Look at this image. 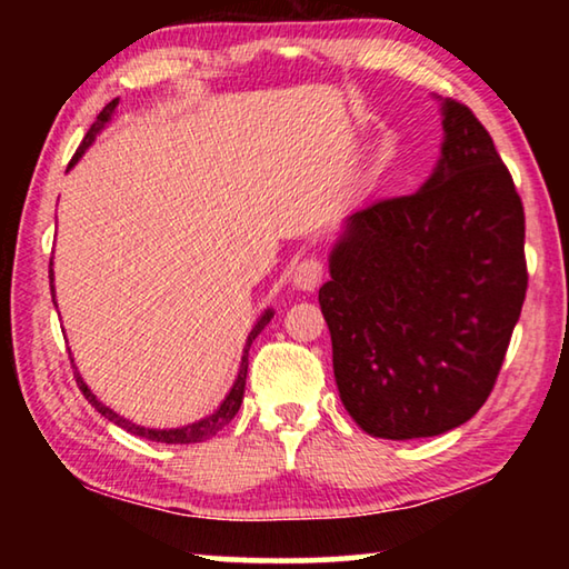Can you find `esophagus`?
<instances>
[{
  "label": "esophagus",
  "instance_id": "obj_1",
  "mask_svg": "<svg viewBox=\"0 0 569 569\" xmlns=\"http://www.w3.org/2000/svg\"><path fill=\"white\" fill-rule=\"evenodd\" d=\"M291 281L298 291H316L323 281V263L319 258H306L293 268Z\"/></svg>",
  "mask_w": 569,
  "mask_h": 569
}]
</instances>
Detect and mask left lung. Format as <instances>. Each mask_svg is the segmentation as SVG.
Listing matches in <instances>:
<instances>
[{
	"label": "left lung",
	"mask_w": 569,
	"mask_h": 569,
	"mask_svg": "<svg viewBox=\"0 0 569 569\" xmlns=\"http://www.w3.org/2000/svg\"><path fill=\"white\" fill-rule=\"evenodd\" d=\"M445 142L411 196L346 220L319 291L333 377L371 437H437L495 389L527 293L525 208L475 112L441 102Z\"/></svg>",
	"instance_id": "obj_1"
}]
</instances>
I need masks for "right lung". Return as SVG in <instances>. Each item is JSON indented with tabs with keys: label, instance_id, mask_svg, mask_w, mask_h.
Here are the masks:
<instances>
[{
	"label": "right lung",
	"instance_id": "add662e5",
	"mask_svg": "<svg viewBox=\"0 0 569 569\" xmlns=\"http://www.w3.org/2000/svg\"><path fill=\"white\" fill-rule=\"evenodd\" d=\"M114 108H118V100H112V102L104 104L102 112L98 114V120L92 122V128L88 130V134H84V140L80 142V148H77L74 158H72V162H70V168L74 166L77 160L82 158V152L92 146L94 138H98V132L104 128V124L110 122ZM52 276H54V273H52V261H50V288H52V293H54V286H52L54 278H52ZM271 319H273V311H271V308H268V311H266V313L261 316V319H258V323L253 326V331L248 333V341H246V349H243V359H240V369H238V379L233 381V389L228 391V397L223 399V403H220V407H218L213 413H210V417L200 419V421H196V423H188V427H180V429H146V427H138V423L128 421L124 417H120V413H114L110 407H104L102 401H98V397H94V393L88 389V383H84L80 373H77V369H74V381H77V387H80V391L84 393V399H88V401L92 403V407L102 413L104 419H110L112 423H118L120 429L130 431V435L142 437V439H150V441H162V445H198V441H206V439H210V437H216L218 431L223 429L226 423L238 413L240 401H243V391H246L248 349H250V343L256 341V336L266 329V323L271 321Z\"/></svg>",
	"mask_w": 569,
	"mask_h": 569
}]
</instances>
